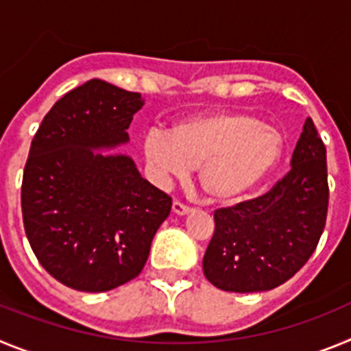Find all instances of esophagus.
I'll return each mask as SVG.
<instances>
[{
  "mask_svg": "<svg viewBox=\"0 0 351 351\" xmlns=\"http://www.w3.org/2000/svg\"><path fill=\"white\" fill-rule=\"evenodd\" d=\"M172 210L173 214H179V216H184V214H188L191 210L190 206H186V204L179 202V200H176V202L172 204Z\"/></svg>",
  "mask_w": 351,
  "mask_h": 351,
  "instance_id": "34e87169",
  "label": "esophagus"
}]
</instances>
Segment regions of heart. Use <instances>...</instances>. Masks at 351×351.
<instances>
[{
	"instance_id": "1",
	"label": "heart",
	"mask_w": 351,
	"mask_h": 351,
	"mask_svg": "<svg viewBox=\"0 0 351 351\" xmlns=\"http://www.w3.org/2000/svg\"><path fill=\"white\" fill-rule=\"evenodd\" d=\"M144 156L158 176H184L198 167L204 193L230 202L250 193L283 156V137L244 112L188 117L170 130L144 137Z\"/></svg>"
}]
</instances>
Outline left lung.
<instances>
[{
  "mask_svg": "<svg viewBox=\"0 0 351 351\" xmlns=\"http://www.w3.org/2000/svg\"><path fill=\"white\" fill-rule=\"evenodd\" d=\"M290 165L262 197L214 210V234L202 265L219 290H272L300 271L318 246L328 207L327 151L311 117Z\"/></svg>",
  "mask_w": 351,
  "mask_h": 351,
  "instance_id": "1",
  "label": "left lung"
}]
</instances>
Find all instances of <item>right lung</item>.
<instances>
[{"label": "right lung", "instance_id": "1", "mask_svg": "<svg viewBox=\"0 0 351 351\" xmlns=\"http://www.w3.org/2000/svg\"><path fill=\"white\" fill-rule=\"evenodd\" d=\"M141 93L91 79L43 117L23 176L21 206L31 250L66 287L107 291L137 278L172 198L126 154L96 153L130 141Z\"/></svg>", "mask_w": 351, "mask_h": 351}]
</instances>
